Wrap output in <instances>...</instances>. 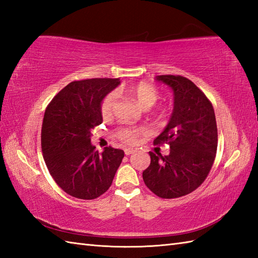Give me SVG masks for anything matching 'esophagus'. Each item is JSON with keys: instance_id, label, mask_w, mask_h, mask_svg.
I'll return each instance as SVG.
<instances>
[{"instance_id": "34e87169", "label": "esophagus", "mask_w": 258, "mask_h": 258, "mask_svg": "<svg viewBox=\"0 0 258 258\" xmlns=\"http://www.w3.org/2000/svg\"><path fill=\"white\" fill-rule=\"evenodd\" d=\"M124 152H125V155H131L134 153V150L133 149H125Z\"/></svg>"}]
</instances>
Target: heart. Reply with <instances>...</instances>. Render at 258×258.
<instances>
[{
  "mask_svg": "<svg viewBox=\"0 0 258 258\" xmlns=\"http://www.w3.org/2000/svg\"><path fill=\"white\" fill-rule=\"evenodd\" d=\"M130 93L143 108H150L160 98V93H158L156 87L147 83H140L133 86L130 90ZM116 98L117 97L115 93H109L102 101L101 114L104 118H108L112 116L114 107L116 105ZM143 132L144 128L120 127L116 132V136L119 140L125 142V143L132 144L138 139V136Z\"/></svg>",
  "mask_w": 258,
  "mask_h": 258,
  "instance_id": "b5f03b06",
  "label": "heart"
}]
</instances>
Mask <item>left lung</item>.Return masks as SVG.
<instances>
[{
	"label": "left lung",
	"mask_w": 258,
	"mask_h": 258,
	"mask_svg": "<svg viewBox=\"0 0 258 258\" xmlns=\"http://www.w3.org/2000/svg\"><path fill=\"white\" fill-rule=\"evenodd\" d=\"M173 91L174 107L166 127L154 144L169 145V154L150 152L143 172L145 185L162 199H176L195 190L213 166L217 150V126L210 100L193 82L180 75H158Z\"/></svg>",
	"instance_id": "obj_1"
}]
</instances>
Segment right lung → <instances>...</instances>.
Here are the masks:
<instances>
[{
	"label": "right lung",
	"instance_id": "add662e5",
	"mask_svg": "<svg viewBox=\"0 0 258 258\" xmlns=\"http://www.w3.org/2000/svg\"><path fill=\"white\" fill-rule=\"evenodd\" d=\"M119 79L74 81L54 96L43 118L41 145L48 172L65 193L94 200L109 188L122 163V150L91 143V131L102 124L101 104Z\"/></svg>",
	"mask_w": 258,
	"mask_h": 258
}]
</instances>
